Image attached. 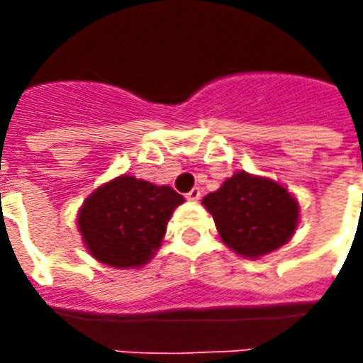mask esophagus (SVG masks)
Returning a JSON list of instances; mask_svg holds the SVG:
<instances>
[{"label":"esophagus","mask_w":363,"mask_h":363,"mask_svg":"<svg viewBox=\"0 0 363 363\" xmlns=\"http://www.w3.org/2000/svg\"><path fill=\"white\" fill-rule=\"evenodd\" d=\"M200 196H202V190L196 189V186L190 190V192H186V200H198Z\"/></svg>","instance_id":"1"}]
</instances>
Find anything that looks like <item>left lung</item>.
<instances>
[{"instance_id":"8db88e82","label":"left lung","mask_w":363,"mask_h":363,"mask_svg":"<svg viewBox=\"0 0 363 363\" xmlns=\"http://www.w3.org/2000/svg\"><path fill=\"white\" fill-rule=\"evenodd\" d=\"M212 213L223 243L233 251L257 259L294 235L299 206L278 182L235 173L202 200Z\"/></svg>"}]
</instances>
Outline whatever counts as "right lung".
Here are the masks:
<instances>
[{
	"label": "right lung",
	"mask_w": 363,
	"mask_h": 363,
	"mask_svg": "<svg viewBox=\"0 0 363 363\" xmlns=\"http://www.w3.org/2000/svg\"><path fill=\"white\" fill-rule=\"evenodd\" d=\"M182 200L171 186L122 174L83 202L77 220L83 243L104 264L142 267L159 249L167 221Z\"/></svg>",
	"instance_id": "add662e5"
}]
</instances>
